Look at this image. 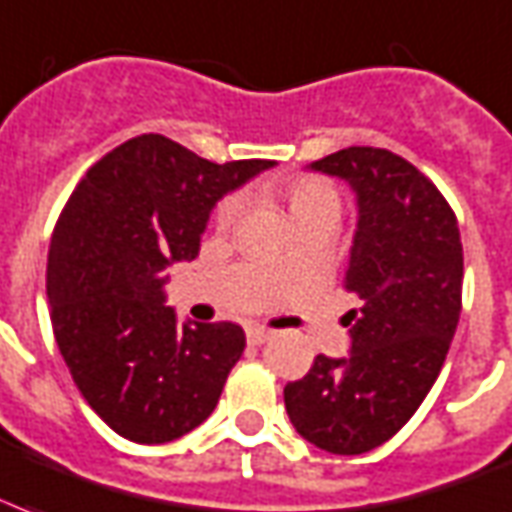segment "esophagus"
<instances>
[{
  "label": "esophagus",
  "mask_w": 512,
  "mask_h": 512,
  "mask_svg": "<svg viewBox=\"0 0 512 512\" xmlns=\"http://www.w3.org/2000/svg\"><path fill=\"white\" fill-rule=\"evenodd\" d=\"M273 338V330H268V327H249L247 330V341L252 343V346H260V343L271 341Z\"/></svg>",
  "instance_id": "esophagus-1"
}]
</instances>
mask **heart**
<instances>
[{
  "instance_id": "obj_1",
  "label": "heart",
  "mask_w": 512,
  "mask_h": 512,
  "mask_svg": "<svg viewBox=\"0 0 512 512\" xmlns=\"http://www.w3.org/2000/svg\"><path fill=\"white\" fill-rule=\"evenodd\" d=\"M284 204L292 217V225L298 222L314 220V217H338L341 214V195L327 179L319 177H298L292 179L290 185L282 190ZM239 204L236 198H222L217 209H214V222L225 228L233 214H236Z\"/></svg>"
}]
</instances>
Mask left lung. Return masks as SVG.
Returning a JSON list of instances; mask_svg holds the SVG:
<instances>
[{"instance_id":"1","label":"left lung","mask_w":512,"mask_h":512,"mask_svg":"<svg viewBox=\"0 0 512 512\" xmlns=\"http://www.w3.org/2000/svg\"><path fill=\"white\" fill-rule=\"evenodd\" d=\"M311 169L357 193L343 287L362 306L346 314L349 357L317 354L284 386V405L308 443L354 456L397 435L440 376L462 311V239L435 182L395 152L346 147Z\"/></svg>"}]
</instances>
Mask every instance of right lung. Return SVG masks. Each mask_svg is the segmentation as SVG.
Returning <instances> with one entry per match:
<instances>
[{
    "mask_svg": "<svg viewBox=\"0 0 512 512\" xmlns=\"http://www.w3.org/2000/svg\"><path fill=\"white\" fill-rule=\"evenodd\" d=\"M271 166L212 163L142 134L93 163L61 209L48 255L53 335L85 403L120 438L169 443L214 411L244 330L179 325L161 271L193 260L212 206Z\"/></svg>",
    "mask_w": 512,
    "mask_h": 512,
    "instance_id": "add662e5",
    "label": "right lung"
}]
</instances>
